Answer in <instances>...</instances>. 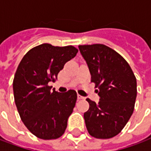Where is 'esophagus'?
<instances>
[{"mask_svg": "<svg viewBox=\"0 0 151 151\" xmlns=\"http://www.w3.org/2000/svg\"><path fill=\"white\" fill-rule=\"evenodd\" d=\"M84 96H80V95H78V100H83L84 99Z\"/></svg>", "mask_w": 151, "mask_h": 151, "instance_id": "obj_1", "label": "esophagus"}]
</instances>
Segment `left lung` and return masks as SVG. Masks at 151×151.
Wrapping results in <instances>:
<instances>
[{"label": "left lung", "instance_id": "left-lung-1", "mask_svg": "<svg viewBox=\"0 0 151 151\" xmlns=\"http://www.w3.org/2000/svg\"><path fill=\"white\" fill-rule=\"evenodd\" d=\"M78 48L100 96L97 104L86 99L90 105L84 113L86 129L96 138L114 137L123 130L134 110L136 77L127 61L108 46L93 44Z\"/></svg>", "mask_w": 151, "mask_h": 151}]
</instances>
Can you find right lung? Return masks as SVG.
Returning <instances> with one entry per match:
<instances>
[{
	"instance_id": "add662e5",
	"label": "right lung",
	"mask_w": 151,
	"mask_h": 151,
	"mask_svg": "<svg viewBox=\"0 0 151 151\" xmlns=\"http://www.w3.org/2000/svg\"><path fill=\"white\" fill-rule=\"evenodd\" d=\"M78 51L73 46L44 43L28 51L17 68L13 81L15 105L24 125L38 138L56 139L67 127L77 92H58L49 83L57 79L65 63L75 57Z\"/></svg>"
}]
</instances>
